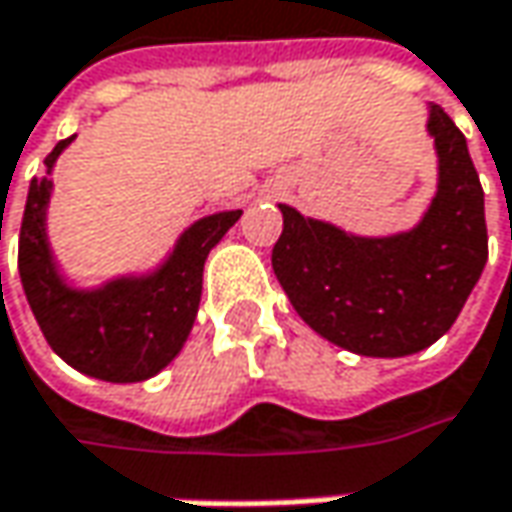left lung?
<instances>
[{
  "instance_id": "8db88e82",
  "label": "left lung",
  "mask_w": 512,
  "mask_h": 512,
  "mask_svg": "<svg viewBox=\"0 0 512 512\" xmlns=\"http://www.w3.org/2000/svg\"><path fill=\"white\" fill-rule=\"evenodd\" d=\"M438 184L423 216L389 236H360L279 204L273 273L294 311L322 340L360 357H409L458 320L487 265L484 190L467 138L429 103Z\"/></svg>"
}]
</instances>
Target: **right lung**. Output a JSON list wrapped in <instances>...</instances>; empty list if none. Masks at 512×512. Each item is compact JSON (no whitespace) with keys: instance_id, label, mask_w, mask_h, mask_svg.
<instances>
[{"instance_id":"add662e5","label":"right lung","mask_w":512,"mask_h":512,"mask_svg":"<svg viewBox=\"0 0 512 512\" xmlns=\"http://www.w3.org/2000/svg\"><path fill=\"white\" fill-rule=\"evenodd\" d=\"M71 141L74 135L54 146L45 158V175L28 187L19 230L22 291L39 331L71 369L106 383H141L181 354L198 314L204 262L242 210L192 221L152 268L80 285L63 270L48 236L51 175Z\"/></svg>"}]
</instances>
